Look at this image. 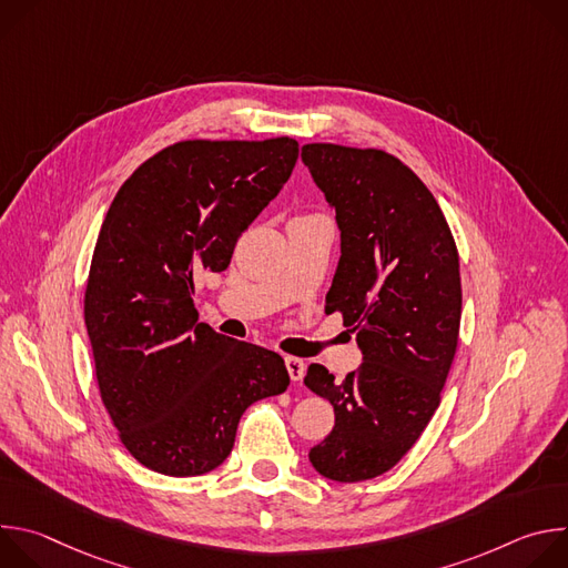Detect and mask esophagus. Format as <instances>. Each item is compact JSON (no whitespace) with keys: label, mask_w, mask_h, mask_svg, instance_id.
I'll return each mask as SVG.
<instances>
[{"label":"esophagus","mask_w":568,"mask_h":568,"mask_svg":"<svg viewBox=\"0 0 568 568\" xmlns=\"http://www.w3.org/2000/svg\"><path fill=\"white\" fill-rule=\"evenodd\" d=\"M285 366H287V373L292 377V382H301L303 375H305V362L298 359V357H285Z\"/></svg>","instance_id":"esophagus-1"}]
</instances>
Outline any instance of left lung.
Wrapping results in <instances>:
<instances>
[{"mask_svg": "<svg viewBox=\"0 0 568 568\" xmlns=\"http://www.w3.org/2000/svg\"><path fill=\"white\" fill-rule=\"evenodd\" d=\"M301 159L342 231L326 312L344 314L362 351L344 382L321 364L307 368L305 386L335 409L310 463L321 476L357 483L388 471L438 409L458 346V252L438 202L397 156L307 143Z\"/></svg>", "mask_w": 568, "mask_h": 568, "instance_id": "left-lung-1", "label": "left lung"}]
</instances>
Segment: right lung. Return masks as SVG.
<instances>
[{"instance_id":"obj_1","label":"right lung","mask_w":568,"mask_h":568,"mask_svg":"<svg viewBox=\"0 0 568 568\" xmlns=\"http://www.w3.org/2000/svg\"><path fill=\"white\" fill-rule=\"evenodd\" d=\"M296 159L290 136L180 141L143 161L103 220L85 326L105 409L152 471L215 469L247 407L290 384L278 353L200 323L193 294L202 272L229 267L237 237Z\"/></svg>"}]
</instances>
